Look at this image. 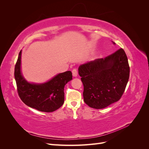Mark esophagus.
Masks as SVG:
<instances>
[{
	"label": "esophagus",
	"mask_w": 149,
	"mask_h": 149,
	"mask_svg": "<svg viewBox=\"0 0 149 149\" xmlns=\"http://www.w3.org/2000/svg\"><path fill=\"white\" fill-rule=\"evenodd\" d=\"M72 73H73V77H77L78 76V71L76 69H73V71H72Z\"/></svg>",
	"instance_id": "34e87169"
}]
</instances>
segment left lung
I'll return each mask as SVG.
<instances>
[{"instance_id":"left-lung-1","label":"left lung","mask_w":149,"mask_h":149,"mask_svg":"<svg viewBox=\"0 0 149 149\" xmlns=\"http://www.w3.org/2000/svg\"><path fill=\"white\" fill-rule=\"evenodd\" d=\"M129 73L127 57L123 48L104 58L80 65L78 73L84 86V102L94 109H103L118 101L127 86Z\"/></svg>"}]
</instances>
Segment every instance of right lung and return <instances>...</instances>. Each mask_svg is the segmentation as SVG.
<instances>
[{"instance_id": "right-lung-1", "label": "right lung", "mask_w": 149, "mask_h": 149, "mask_svg": "<svg viewBox=\"0 0 149 149\" xmlns=\"http://www.w3.org/2000/svg\"><path fill=\"white\" fill-rule=\"evenodd\" d=\"M21 55L22 50L14 71L17 92L21 100L26 106L42 112H51L59 109L64 103L65 86L72 79L71 72L67 71L58 74L44 83H31L22 74Z\"/></svg>"}]
</instances>
